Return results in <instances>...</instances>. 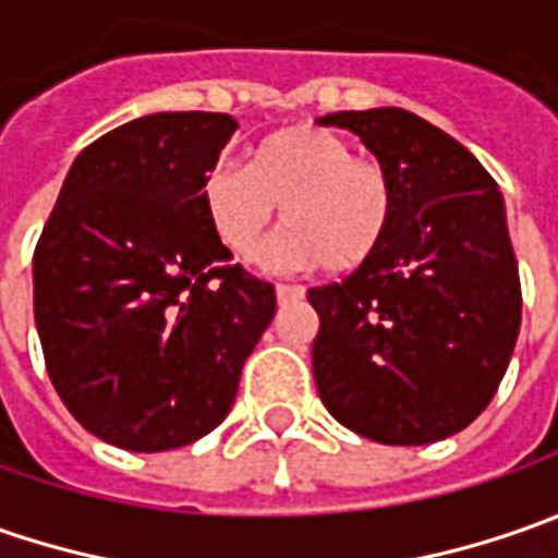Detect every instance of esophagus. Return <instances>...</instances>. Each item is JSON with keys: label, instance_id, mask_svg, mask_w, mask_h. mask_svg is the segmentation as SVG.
Instances as JSON below:
<instances>
[{"label": "esophagus", "instance_id": "esophagus-1", "mask_svg": "<svg viewBox=\"0 0 558 558\" xmlns=\"http://www.w3.org/2000/svg\"><path fill=\"white\" fill-rule=\"evenodd\" d=\"M304 289L301 286H276V301L279 304H289V301H301Z\"/></svg>", "mask_w": 558, "mask_h": 558}]
</instances>
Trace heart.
<instances>
[{"label":"heart","mask_w":558,"mask_h":558,"mask_svg":"<svg viewBox=\"0 0 558 558\" xmlns=\"http://www.w3.org/2000/svg\"><path fill=\"white\" fill-rule=\"evenodd\" d=\"M279 267L329 272L363 267L395 220L391 173L323 126H286L247 145L245 167H214L202 180V210L235 260H254L276 220Z\"/></svg>","instance_id":"heart-1"}]
</instances>
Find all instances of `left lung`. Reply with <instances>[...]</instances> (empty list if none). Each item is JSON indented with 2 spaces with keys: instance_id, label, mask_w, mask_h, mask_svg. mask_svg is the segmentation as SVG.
Instances as JSON below:
<instances>
[{
  "instance_id": "8db88e82",
  "label": "left lung",
  "mask_w": 558,
  "mask_h": 558,
  "mask_svg": "<svg viewBox=\"0 0 558 558\" xmlns=\"http://www.w3.org/2000/svg\"><path fill=\"white\" fill-rule=\"evenodd\" d=\"M395 183L388 239L311 289L313 378L344 428L416 447L462 432L497 395L522 326L504 195L478 158L403 108L338 111Z\"/></svg>"
}]
</instances>
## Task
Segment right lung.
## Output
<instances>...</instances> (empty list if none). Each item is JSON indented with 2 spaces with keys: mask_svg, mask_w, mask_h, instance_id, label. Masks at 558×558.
<instances>
[{
  "mask_svg": "<svg viewBox=\"0 0 558 558\" xmlns=\"http://www.w3.org/2000/svg\"><path fill=\"white\" fill-rule=\"evenodd\" d=\"M239 123L210 111L130 120L83 148L33 254V316L71 416L133 453L214 432L276 313L229 264L202 180Z\"/></svg>",
  "mask_w": 558,
  "mask_h": 558,
  "instance_id": "1",
  "label": "right lung"
}]
</instances>
